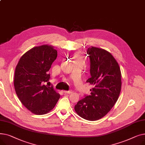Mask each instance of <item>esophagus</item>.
Segmentation results:
<instances>
[{
	"instance_id": "obj_1",
	"label": "esophagus",
	"mask_w": 145,
	"mask_h": 145,
	"mask_svg": "<svg viewBox=\"0 0 145 145\" xmlns=\"http://www.w3.org/2000/svg\"><path fill=\"white\" fill-rule=\"evenodd\" d=\"M63 92L64 93H66V94H71L72 93V91H71V90H69V91L64 90V91H63Z\"/></svg>"
}]
</instances>
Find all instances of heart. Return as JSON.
<instances>
[{
    "mask_svg": "<svg viewBox=\"0 0 145 145\" xmlns=\"http://www.w3.org/2000/svg\"><path fill=\"white\" fill-rule=\"evenodd\" d=\"M75 59H76V60H82V59L80 58V57H79V56H76L75 57Z\"/></svg>",
    "mask_w": 145,
    "mask_h": 145,
    "instance_id": "heart-1",
    "label": "heart"
}]
</instances>
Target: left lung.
Masks as SVG:
<instances>
[{
	"label": "left lung",
	"mask_w": 145,
	"mask_h": 145,
	"mask_svg": "<svg viewBox=\"0 0 145 145\" xmlns=\"http://www.w3.org/2000/svg\"><path fill=\"white\" fill-rule=\"evenodd\" d=\"M90 61V78L87 83L93 86L90 95L74 106L81 118L95 121L104 117L117 102L121 87V74L116 60L110 52L96 47L87 51Z\"/></svg>",
	"instance_id": "obj_1"
}]
</instances>
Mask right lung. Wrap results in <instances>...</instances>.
Segmentation results:
<instances>
[{"label": "right lung", "instance_id": "add662e5", "mask_svg": "<svg viewBox=\"0 0 145 145\" xmlns=\"http://www.w3.org/2000/svg\"><path fill=\"white\" fill-rule=\"evenodd\" d=\"M57 56L52 45L36 46L20 57L15 69V92L22 103L35 115L51 111L60 98L53 88L44 85L50 79L48 71Z\"/></svg>", "mask_w": 145, "mask_h": 145}]
</instances>
